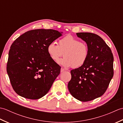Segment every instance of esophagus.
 <instances>
[{"mask_svg":"<svg viewBox=\"0 0 123 123\" xmlns=\"http://www.w3.org/2000/svg\"><path fill=\"white\" fill-rule=\"evenodd\" d=\"M65 71V70L64 69H63V68H61V72H64Z\"/></svg>","mask_w":123,"mask_h":123,"instance_id":"esophagus-1","label":"esophagus"}]
</instances>
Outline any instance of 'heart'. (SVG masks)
<instances>
[{
    "label": "heart",
    "instance_id": "heart-1",
    "mask_svg": "<svg viewBox=\"0 0 123 123\" xmlns=\"http://www.w3.org/2000/svg\"><path fill=\"white\" fill-rule=\"evenodd\" d=\"M47 51L51 59L55 62L63 55L64 57L59 61L58 63L64 67L71 66L73 68H78L84 64L89 54L87 44L71 35L61 39L59 41V45L54 42L49 43Z\"/></svg>",
    "mask_w": 123,
    "mask_h": 123
}]
</instances>
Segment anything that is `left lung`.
Wrapping results in <instances>:
<instances>
[{
	"label": "left lung",
	"instance_id": "8db88e82",
	"mask_svg": "<svg viewBox=\"0 0 123 123\" xmlns=\"http://www.w3.org/2000/svg\"><path fill=\"white\" fill-rule=\"evenodd\" d=\"M87 43L88 57L85 64L71 71L68 85L71 95L81 101L100 97L105 92L113 77L114 57L103 39L91 33H77Z\"/></svg>",
	"mask_w": 123,
	"mask_h": 123
}]
</instances>
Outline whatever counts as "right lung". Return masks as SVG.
<instances>
[{
  "label": "right lung",
  "mask_w": 123,
  "mask_h": 123,
  "mask_svg": "<svg viewBox=\"0 0 123 123\" xmlns=\"http://www.w3.org/2000/svg\"><path fill=\"white\" fill-rule=\"evenodd\" d=\"M62 33L51 29L31 30L12 43L7 72L12 88L18 95L38 99L49 92L61 67L51 59L47 48Z\"/></svg>",
  "instance_id": "right-lung-1"
}]
</instances>
